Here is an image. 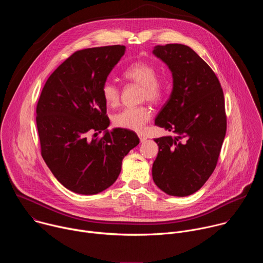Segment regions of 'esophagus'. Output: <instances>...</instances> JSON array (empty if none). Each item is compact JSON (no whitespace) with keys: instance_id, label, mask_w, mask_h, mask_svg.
I'll use <instances>...</instances> for the list:
<instances>
[{"instance_id":"34e87169","label":"esophagus","mask_w":263,"mask_h":263,"mask_svg":"<svg viewBox=\"0 0 263 263\" xmlns=\"http://www.w3.org/2000/svg\"><path fill=\"white\" fill-rule=\"evenodd\" d=\"M138 137H139V139H140L141 142H143V141L146 139V136H145L144 134H142V133H138Z\"/></svg>"}]
</instances>
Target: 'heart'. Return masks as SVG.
<instances>
[{
    "instance_id": "1",
    "label": "heart",
    "mask_w": 263,
    "mask_h": 263,
    "mask_svg": "<svg viewBox=\"0 0 263 263\" xmlns=\"http://www.w3.org/2000/svg\"><path fill=\"white\" fill-rule=\"evenodd\" d=\"M124 77L142 87L141 98L151 102L161 101L168 91L167 79L158 77V67L149 61H136L129 65ZM120 88L112 81H106L102 86V97L110 107H117L120 103ZM151 119V110L146 106L127 107L112 117L115 126L131 131H141Z\"/></svg>"
}]
</instances>
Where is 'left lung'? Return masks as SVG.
I'll use <instances>...</instances> for the list:
<instances>
[{
  "instance_id": "8db88e82",
  "label": "left lung",
  "mask_w": 263,
  "mask_h": 263,
  "mask_svg": "<svg viewBox=\"0 0 263 263\" xmlns=\"http://www.w3.org/2000/svg\"><path fill=\"white\" fill-rule=\"evenodd\" d=\"M153 54L172 71L173 90L155 125L175 136L155 138V184L170 196L195 194L213 173L227 130L224 99L211 67L190 47L156 46Z\"/></svg>"
}]
</instances>
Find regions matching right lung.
Masks as SVG:
<instances>
[{
    "label": "right lung",
    "instance_id": "add662e5",
    "mask_svg": "<svg viewBox=\"0 0 263 263\" xmlns=\"http://www.w3.org/2000/svg\"><path fill=\"white\" fill-rule=\"evenodd\" d=\"M125 51L117 45L74 52L53 71L37 103L42 156L55 178L76 194L108 189L124 157L139 143L133 131L106 130L110 122L102 86ZM102 130L104 135L97 138Z\"/></svg>",
    "mask_w": 263,
    "mask_h": 263
}]
</instances>
